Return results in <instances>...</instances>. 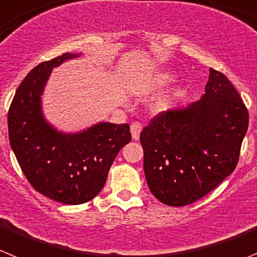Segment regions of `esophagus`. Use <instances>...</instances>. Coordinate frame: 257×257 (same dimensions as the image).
Instances as JSON below:
<instances>
[{
	"instance_id": "obj_1",
	"label": "esophagus",
	"mask_w": 257,
	"mask_h": 257,
	"mask_svg": "<svg viewBox=\"0 0 257 257\" xmlns=\"http://www.w3.org/2000/svg\"><path fill=\"white\" fill-rule=\"evenodd\" d=\"M130 130H131V135H133L134 140H139V138H140V133L141 130H143L141 123H139V122H134V123L130 126Z\"/></svg>"
}]
</instances>
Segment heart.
Returning <instances> with one entry per match:
<instances>
[{"mask_svg": "<svg viewBox=\"0 0 257 257\" xmlns=\"http://www.w3.org/2000/svg\"><path fill=\"white\" fill-rule=\"evenodd\" d=\"M172 80V76L169 74H159L157 77H155L154 82L155 85H164L167 82H169Z\"/></svg>", "mask_w": 257, "mask_h": 257, "instance_id": "heart-1", "label": "heart"}]
</instances>
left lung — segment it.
I'll use <instances>...</instances> for the list:
<instances>
[{
	"label": "left lung",
	"mask_w": 257,
	"mask_h": 257,
	"mask_svg": "<svg viewBox=\"0 0 257 257\" xmlns=\"http://www.w3.org/2000/svg\"><path fill=\"white\" fill-rule=\"evenodd\" d=\"M247 127L238 91L210 69L201 99L161 112L141 131L152 194L166 205L185 206L213 191L236 168Z\"/></svg>",
	"instance_id": "1"
}]
</instances>
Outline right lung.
Here are the masks:
<instances>
[{
    "instance_id": "obj_1",
    "label": "right lung",
    "mask_w": 257,
    "mask_h": 257,
    "mask_svg": "<svg viewBox=\"0 0 257 257\" xmlns=\"http://www.w3.org/2000/svg\"><path fill=\"white\" fill-rule=\"evenodd\" d=\"M76 57L63 53L35 66L19 85L7 114L10 145L27 180L38 192L67 205L99 194L114 158L131 141L127 123L99 122L65 134L44 118L42 94L52 69Z\"/></svg>"
}]
</instances>
